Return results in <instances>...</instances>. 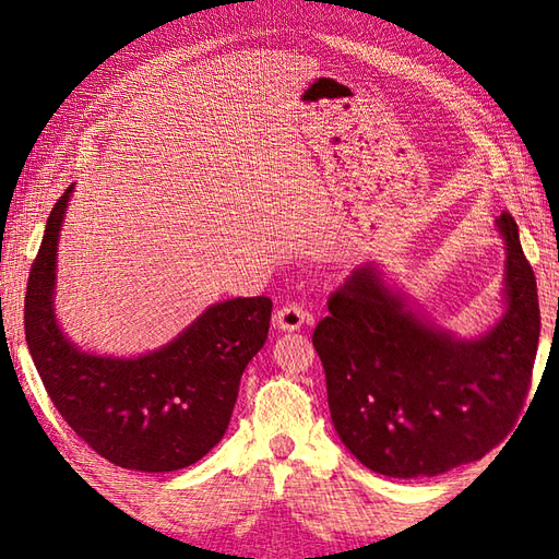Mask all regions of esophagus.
<instances>
[{
  "label": "esophagus",
  "instance_id": "34e87169",
  "mask_svg": "<svg viewBox=\"0 0 559 559\" xmlns=\"http://www.w3.org/2000/svg\"><path fill=\"white\" fill-rule=\"evenodd\" d=\"M273 319H276V326L281 331H298L305 322H310V312H307L302 305L290 302L286 307H281Z\"/></svg>",
  "mask_w": 559,
  "mask_h": 559
}]
</instances>
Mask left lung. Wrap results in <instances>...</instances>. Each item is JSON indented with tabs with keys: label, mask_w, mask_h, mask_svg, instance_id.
Wrapping results in <instances>:
<instances>
[{
	"label": "left lung",
	"mask_w": 559,
	"mask_h": 559,
	"mask_svg": "<svg viewBox=\"0 0 559 559\" xmlns=\"http://www.w3.org/2000/svg\"><path fill=\"white\" fill-rule=\"evenodd\" d=\"M495 225L507 249V310L478 338L425 322L374 264L331 293L312 334L331 420L374 473L439 476L483 459L516 423L538 350V288L512 213Z\"/></svg>",
	"instance_id": "1"
}]
</instances>
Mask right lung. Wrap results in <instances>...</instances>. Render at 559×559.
Masks as SVG:
<instances>
[{
  "label": "right lung",
  "instance_id": "add662e5",
  "mask_svg": "<svg viewBox=\"0 0 559 559\" xmlns=\"http://www.w3.org/2000/svg\"><path fill=\"white\" fill-rule=\"evenodd\" d=\"M74 185L57 199L35 257L23 322L47 396L83 442L115 466L187 468L221 442L247 362L264 348L273 302L211 305L180 336L139 358L76 348L55 317L57 242Z\"/></svg>",
  "mask_w": 559,
  "mask_h": 559
}]
</instances>
